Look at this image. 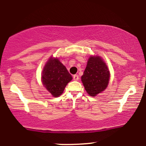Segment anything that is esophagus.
Returning a JSON list of instances; mask_svg holds the SVG:
<instances>
[{
  "label": "esophagus",
  "mask_w": 146,
  "mask_h": 146,
  "mask_svg": "<svg viewBox=\"0 0 146 146\" xmlns=\"http://www.w3.org/2000/svg\"><path fill=\"white\" fill-rule=\"evenodd\" d=\"M73 80H74L75 81H78V80H79V77L78 75H74L73 76Z\"/></svg>",
  "instance_id": "1"
}]
</instances>
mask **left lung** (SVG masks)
I'll return each instance as SVG.
<instances>
[{"label":"left lung","mask_w":146,"mask_h":146,"mask_svg":"<svg viewBox=\"0 0 146 146\" xmlns=\"http://www.w3.org/2000/svg\"><path fill=\"white\" fill-rule=\"evenodd\" d=\"M110 76L109 69L101 57L91 56L88 58L81 80L87 93L95 97L107 88Z\"/></svg>","instance_id":"1"}]
</instances>
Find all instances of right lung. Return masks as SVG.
<instances>
[{
	"mask_svg": "<svg viewBox=\"0 0 146 146\" xmlns=\"http://www.w3.org/2000/svg\"><path fill=\"white\" fill-rule=\"evenodd\" d=\"M72 79L71 75L58 58L53 56L48 58L42 72V82L52 96H60Z\"/></svg>",
	"mask_w": 146,
	"mask_h": 146,
	"instance_id": "obj_1",
	"label": "right lung"
}]
</instances>
